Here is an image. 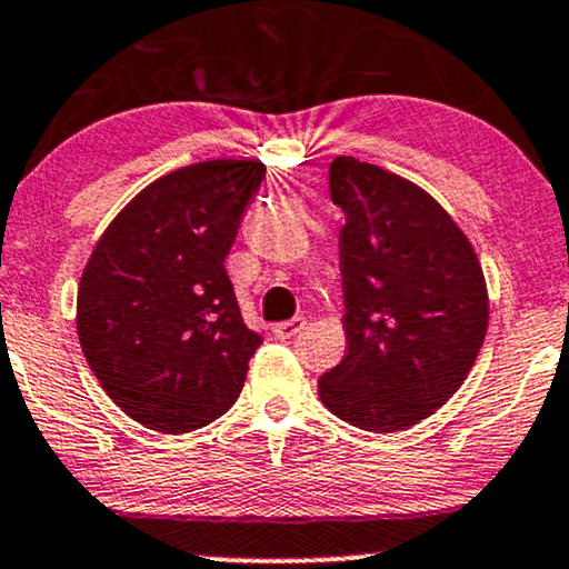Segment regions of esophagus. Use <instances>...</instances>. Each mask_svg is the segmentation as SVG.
Wrapping results in <instances>:
<instances>
[{
	"label": "esophagus",
	"instance_id": "esophagus-1",
	"mask_svg": "<svg viewBox=\"0 0 569 569\" xmlns=\"http://www.w3.org/2000/svg\"><path fill=\"white\" fill-rule=\"evenodd\" d=\"M305 326H307L305 318H291V320H283V323L272 326V333H276V339H291L297 337Z\"/></svg>",
	"mask_w": 569,
	"mask_h": 569
}]
</instances>
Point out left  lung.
<instances>
[{
  "mask_svg": "<svg viewBox=\"0 0 569 569\" xmlns=\"http://www.w3.org/2000/svg\"><path fill=\"white\" fill-rule=\"evenodd\" d=\"M347 355L320 376L323 406L368 432H400L463 385L488 333V286L469 238L400 174L337 156Z\"/></svg>",
  "mask_w": 569,
  "mask_h": 569,
  "instance_id": "8db88e82",
  "label": "left lung"
}]
</instances>
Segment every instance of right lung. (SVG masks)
Instances as JSON below:
<instances>
[{
	"label": "right lung",
	"mask_w": 569,
	"mask_h": 569,
	"mask_svg": "<svg viewBox=\"0 0 569 569\" xmlns=\"http://www.w3.org/2000/svg\"><path fill=\"white\" fill-rule=\"evenodd\" d=\"M264 163H190L140 190L81 272V352L108 397L163 435L211 423L241 395L262 337L243 323L224 257Z\"/></svg>",
	"instance_id": "1"
}]
</instances>
